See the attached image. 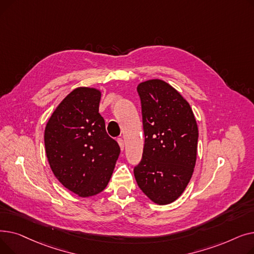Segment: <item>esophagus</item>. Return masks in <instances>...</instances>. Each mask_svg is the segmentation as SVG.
Masks as SVG:
<instances>
[{
	"label": "esophagus",
	"instance_id": "1",
	"mask_svg": "<svg viewBox=\"0 0 254 254\" xmlns=\"http://www.w3.org/2000/svg\"><path fill=\"white\" fill-rule=\"evenodd\" d=\"M117 142H118V144H119V146H120V149H122V150L124 151V148H125V142H124V140H123L122 138H118V139H117Z\"/></svg>",
	"mask_w": 254,
	"mask_h": 254
}]
</instances>
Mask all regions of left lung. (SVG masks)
<instances>
[{
    "mask_svg": "<svg viewBox=\"0 0 254 254\" xmlns=\"http://www.w3.org/2000/svg\"><path fill=\"white\" fill-rule=\"evenodd\" d=\"M145 143L134 168L141 190L152 202L167 205L188 186L196 159L198 130L190 104L159 79L138 85Z\"/></svg>",
    "mask_w": 254,
    "mask_h": 254,
    "instance_id": "obj_1",
    "label": "left lung"
}]
</instances>
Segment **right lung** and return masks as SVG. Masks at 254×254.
<instances>
[{
	"mask_svg": "<svg viewBox=\"0 0 254 254\" xmlns=\"http://www.w3.org/2000/svg\"><path fill=\"white\" fill-rule=\"evenodd\" d=\"M101 91L78 87L52 113L45 127L46 155L65 189L86 197L105 190L120 153L99 113Z\"/></svg>",
	"mask_w": 254,
	"mask_h": 254,
	"instance_id": "obj_1",
	"label": "right lung"
}]
</instances>
